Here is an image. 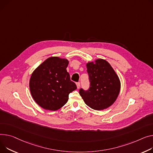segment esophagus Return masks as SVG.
Returning a JSON list of instances; mask_svg holds the SVG:
<instances>
[{
    "instance_id": "34e87169",
    "label": "esophagus",
    "mask_w": 153,
    "mask_h": 153,
    "mask_svg": "<svg viewBox=\"0 0 153 153\" xmlns=\"http://www.w3.org/2000/svg\"><path fill=\"white\" fill-rule=\"evenodd\" d=\"M76 85H77V88H80V82H77V83H76Z\"/></svg>"
}]
</instances>
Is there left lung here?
Masks as SVG:
<instances>
[{"label":"left lung","mask_w":153,"mask_h":153,"mask_svg":"<svg viewBox=\"0 0 153 153\" xmlns=\"http://www.w3.org/2000/svg\"><path fill=\"white\" fill-rule=\"evenodd\" d=\"M90 80L87 90H79L84 102L95 110L108 108L116 100L120 89L118 76L107 61L97 59L86 65Z\"/></svg>","instance_id":"obj_1"}]
</instances>
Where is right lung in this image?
Listing matches in <instances>:
<instances>
[{"label":"right lung","instance_id":"1","mask_svg":"<svg viewBox=\"0 0 153 153\" xmlns=\"http://www.w3.org/2000/svg\"><path fill=\"white\" fill-rule=\"evenodd\" d=\"M68 63L66 59L52 56L34 71L29 89L33 98L40 107L50 111L61 108L67 103L69 94L77 88L67 72Z\"/></svg>","mask_w":153,"mask_h":153}]
</instances>
